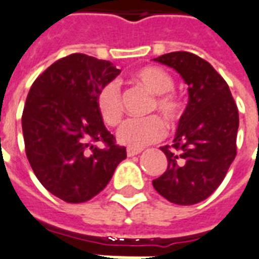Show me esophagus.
Instances as JSON below:
<instances>
[{"mask_svg":"<svg viewBox=\"0 0 259 259\" xmlns=\"http://www.w3.org/2000/svg\"><path fill=\"white\" fill-rule=\"evenodd\" d=\"M140 152H141V149H137V148L126 149V154H127V156H135V155H139Z\"/></svg>","mask_w":259,"mask_h":259,"instance_id":"1","label":"esophagus"}]
</instances>
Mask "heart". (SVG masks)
I'll use <instances>...</instances> for the list:
<instances>
[{"mask_svg": "<svg viewBox=\"0 0 259 259\" xmlns=\"http://www.w3.org/2000/svg\"><path fill=\"white\" fill-rule=\"evenodd\" d=\"M135 81L154 95L149 110H158L170 124L178 122L183 115V103L173 93L174 79L160 67L147 66L135 72ZM96 107L101 119L108 126H118L123 118V104L118 82L103 85L96 95ZM166 122L158 115L126 120L118 130V141L130 148H143L162 140L166 135Z\"/></svg>", "mask_w": 259, "mask_h": 259, "instance_id": "b5f03b06", "label": "heart"}]
</instances>
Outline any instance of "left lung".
<instances>
[{
    "label": "left lung",
    "instance_id": "8db88e82",
    "mask_svg": "<svg viewBox=\"0 0 259 259\" xmlns=\"http://www.w3.org/2000/svg\"><path fill=\"white\" fill-rule=\"evenodd\" d=\"M155 61L183 76L189 100L173 144L160 148L168 164L152 185L168 202L196 204L220 187L236 156V103L225 79L202 57L189 52H171Z\"/></svg>",
    "mask_w": 259,
    "mask_h": 259
}]
</instances>
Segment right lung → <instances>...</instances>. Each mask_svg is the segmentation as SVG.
<instances>
[{"mask_svg": "<svg viewBox=\"0 0 259 259\" xmlns=\"http://www.w3.org/2000/svg\"><path fill=\"white\" fill-rule=\"evenodd\" d=\"M119 72L111 61L72 53L48 67L28 92L22 115L26 155L39 183L64 202L91 200L126 158L96 107L99 89Z\"/></svg>", "mask_w": 259, "mask_h": 259, "instance_id": "obj_1", "label": "right lung"}]
</instances>
